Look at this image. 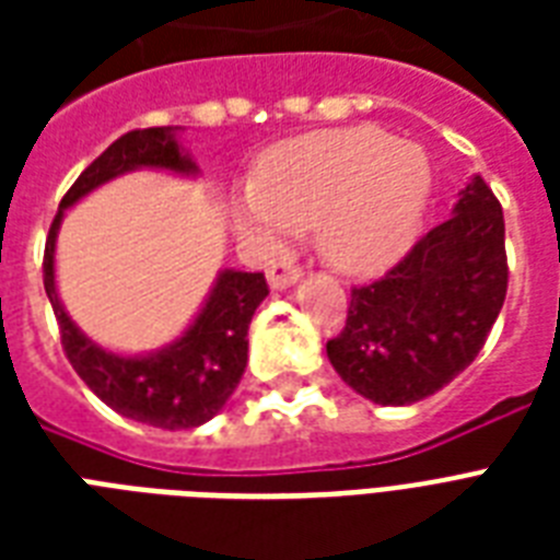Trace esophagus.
<instances>
[{"mask_svg":"<svg viewBox=\"0 0 560 560\" xmlns=\"http://www.w3.org/2000/svg\"><path fill=\"white\" fill-rule=\"evenodd\" d=\"M299 279H302V270L293 267V264H276V267L267 270V284H270V290H288Z\"/></svg>","mask_w":560,"mask_h":560,"instance_id":"obj_1","label":"esophagus"}]
</instances>
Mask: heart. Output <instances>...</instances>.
Wrapping results in <instances>:
<instances>
[{
	"instance_id": "obj_1",
	"label": "heart",
	"mask_w": 560,
	"mask_h": 560,
	"mask_svg": "<svg viewBox=\"0 0 560 560\" xmlns=\"http://www.w3.org/2000/svg\"><path fill=\"white\" fill-rule=\"evenodd\" d=\"M430 194L433 165L421 148L377 127H342L272 148L232 214L246 237L267 246L316 226L331 267L377 276L412 249Z\"/></svg>"
}]
</instances>
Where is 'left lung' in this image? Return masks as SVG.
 Listing matches in <instances>:
<instances>
[{
  "instance_id": "8db88e82",
  "label": "left lung",
  "mask_w": 560,
  "mask_h": 560,
  "mask_svg": "<svg viewBox=\"0 0 560 560\" xmlns=\"http://www.w3.org/2000/svg\"><path fill=\"white\" fill-rule=\"evenodd\" d=\"M509 288L503 209L474 174L453 214L369 288L328 342L334 372L381 407H407L462 374L486 346Z\"/></svg>"
}]
</instances>
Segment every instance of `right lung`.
Returning <instances> with one entry per match:
<instances>
[{"label":"right lung","instance_id":"right-lung-1","mask_svg":"<svg viewBox=\"0 0 560 560\" xmlns=\"http://www.w3.org/2000/svg\"><path fill=\"white\" fill-rule=\"evenodd\" d=\"M183 127H148L133 130L109 144L74 186L66 191L57 218L48 229L43 284L51 311L60 325V342L81 381L118 416L160 430H191L218 416L244 377L249 351V323L255 307L270 293L264 272L223 270L211 281L209 293L183 328L179 337L162 349L142 354H121L104 349L101 342L74 325L57 293V232L66 211L90 197L95 188L133 171H165L177 177L197 179L200 168L179 142Z\"/></svg>","mask_w":560,"mask_h":560}]
</instances>
